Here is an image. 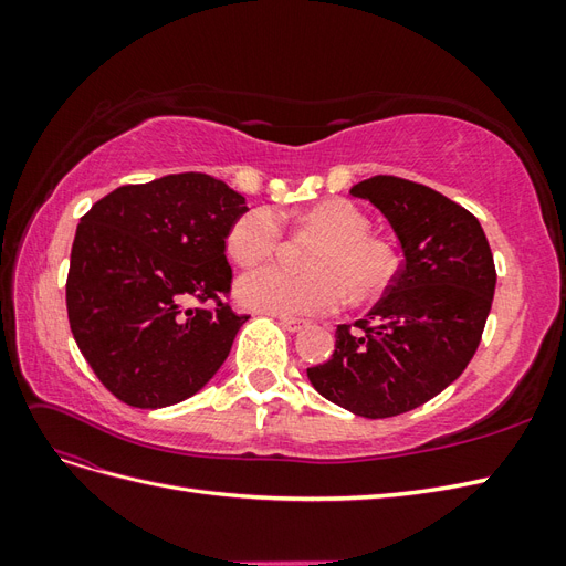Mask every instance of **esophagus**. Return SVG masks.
Segmentation results:
<instances>
[{
	"label": "esophagus",
	"mask_w": 566,
	"mask_h": 566,
	"mask_svg": "<svg viewBox=\"0 0 566 566\" xmlns=\"http://www.w3.org/2000/svg\"><path fill=\"white\" fill-rule=\"evenodd\" d=\"M279 323L287 333H300L302 328H306V321L304 318H293V316H279Z\"/></svg>",
	"instance_id": "1"
}]
</instances>
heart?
Instances as JSON below:
<instances>
[{
	"label": "heart",
	"mask_w": 566,
	"mask_h": 566,
	"mask_svg": "<svg viewBox=\"0 0 566 566\" xmlns=\"http://www.w3.org/2000/svg\"><path fill=\"white\" fill-rule=\"evenodd\" d=\"M304 227L328 238L312 269L297 273L281 264L250 269L235 283V297L248 310L279 316H312L339 310L347 300H375L389 287L397 256L373 238L370 219L349 200H328L304 214ZM283 221L269 208L245 212L229 233V252L235 262L256 264L281 248Z\"/></svg>",
	"instance_id": "b5f03b06"
}]
</instances>
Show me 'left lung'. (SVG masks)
I'll return each mask as SVG.
<instances>
[{"mask_svg":"<svg viewBox=\"0 0 566 566\" xmlns=\"http://www.w3.org/2000/svg\"><path fill=\"white\" fill-rule=\"evenodd\" d=\"M389 221L403 264L352 333L339 325L328 361L306 378L354 416L382 420L434 399L474 356L495 293L479 219L430 186L373 177L352 188Z\"/></svg>","mask_w":566,"mask_h":566,"instance_id":"1","label":"left lung"}]
</instances>
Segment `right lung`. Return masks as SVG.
<instances>
[{
  "label": "right lung",
  "mask_w": 566,
  "mask_h": 566,
  "mask_svg": "<svg viewBox=\"0 0 566 566\" xmlns=\"http://www.w3.org/2000/svg\"><path fill=\"white\" fill-rule=\"evenodd\" d=\"M248 202L200 172L119 186L80 219L65 283L82 356L119 401L165 408L193 397L227 361L250 316L219 300L227 238ZM214 298V311L188 307Z\"/></svg>",
  "instance_id": "right-lung-1"
}]
</instances>
